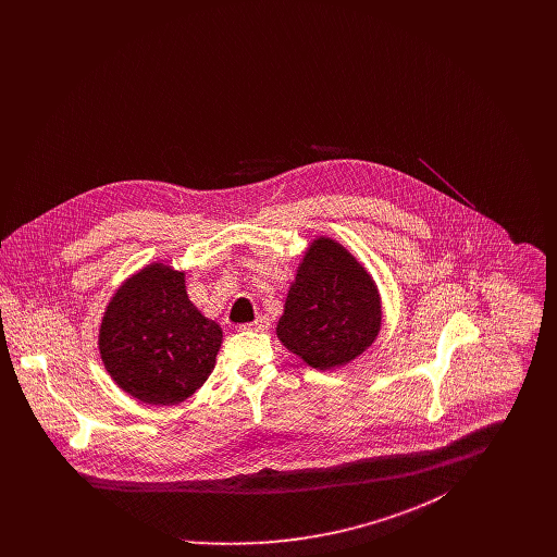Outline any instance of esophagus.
Returning a JSON list of instances; mask_svg holds the SVG:
<instances>
[{"mask_svg":"<svg viewBox=\"0 0 557 557\" xmlns=\"http://www.w3.org/2000/svg\"><path fill=\"white\" fill-rule=\"evenodd\" d=\"M269 327V319L265 315H259L252 323H244L242 330H252V332H265Z\"/></svg>","mask_w":557,"mask_h":557,"instance_id":"esophagus-1","label":"esophagus"}]
</instances>
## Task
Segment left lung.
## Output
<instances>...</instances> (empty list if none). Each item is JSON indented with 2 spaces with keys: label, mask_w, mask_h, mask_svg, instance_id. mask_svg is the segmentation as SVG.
<instances>
[{
  "label": "left lung",
  "mask_w": 557,
  "mask_h": 557,
  "mask_svg": "<svg viewBox=\"0 0 557 557\" xmlns=\"http://www.w3.org/2000/svg\"><path fill=\"white\" fill-rule=\"evenodd\" d=\"M380 325V294L368 269L336 239H313L277 321L282 345L315 370H334L371 346Z\"/></svg>",
  "instance_id": "obj_1"
}]
</instances>
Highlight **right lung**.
Listing matches in <instances>:
<instances>
[{
    "label": "right lung",
    "mask_w": 557,
    "mask_h": 557,
    "mask_svg": "<svg viewBox=\"0 0 557 557\" xmlns=\"http://www.w3.org/2000/svg\"><path fill=\"white\" fill-rule=\"evenodd\" d=\"M223 332L187 298L186 273L152 263L108 302L100 355L110 377L146 405H177L211 375Z\"/></svg>",
    "instance_id": "1"
}]
</instances>
